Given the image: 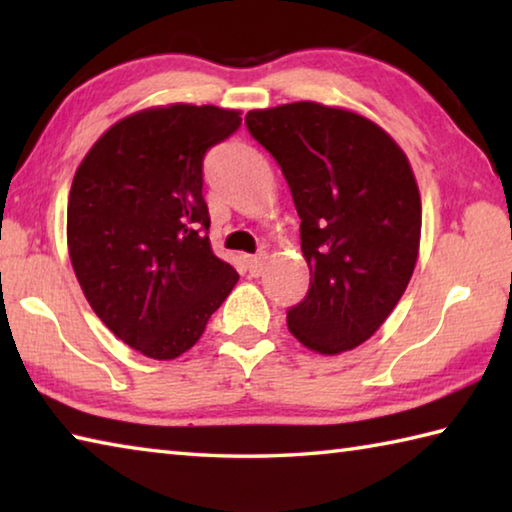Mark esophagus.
Masks as SVG:
<instances>
[{"label":"esophagus","instance_id":"1","mask_svg":"<svg viewBox=\"0 0 512 512\" xmlns=\"http://www.w3.org/2000/svg\"><path fill=\"white\" fill-rule=\"evenodd\" d=\"M266 262H268V255H266V253H259V255H255V257H248L246 264H248L250 275H255V277L262 275Z\"/></svg>","mask_w":512,"mask_h":512}]
</instances>
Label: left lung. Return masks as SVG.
I'll use <instances>...</instances> for the list:
<instances>
[{"label":"left lung","mask_w":512,"mask_h":512,"mask_svg":"<svg viewBox=\"0 0 512 512\" xmlns=\"http://www.w3.org/2000/svg\"><path fill=\"white\" fill-rule=\"evenodd\" d=\"M250 135L273 155L300 216L309 293L287 314L311 352L366 343L409 287L420 253L422 203L411 162L359 112L296 101L250 110Z\"/></svg>","instance_id":"1"}]
</instances>
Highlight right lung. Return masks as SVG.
<instances>
[{
  "instance_id": "right-lung-1",
  "label": "right lung",
  "mask_w": 512,
  "mask_h": 512,
  "mask_svg": "<svg viewBox=\"0 0 512 512\" xmlns=\"http://www.w3.org/2000/svg\"><path fill=\"white\" fill-rule=\"evenodd\" d=\"M239 110L169 103L103 133L74 173L67 250L83 296L144 357L187 352L239 275L212 253L203 158Z\"/></svg>"
}]
</instances>
